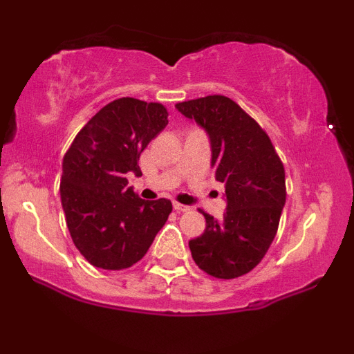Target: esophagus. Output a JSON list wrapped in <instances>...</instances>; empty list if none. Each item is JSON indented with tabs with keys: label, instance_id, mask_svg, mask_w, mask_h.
<instances>
[{
	"label": "esophagus",
	"instance_id": "esophagus-1",
	"mask_svg": "<svg viewBox=\"0 0 354 354\" xmlns=\"http://www.w3.org/2000/svg\"><path fill=\"white\" fill-rule=\"evenodd\" d=\"M173 208H174V211H178V213H183V211H188V209H189V206L181 205V203H176V201H174V203H173Z\"/></svg>",
	"mask_w": 354,
	"mask_h": 354
}]
</instances>
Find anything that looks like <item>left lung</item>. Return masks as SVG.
I'll return each instance as SVG.
<instances>
[{
  "label": "left lung",
  "instance_id": "obj_1",
  "mask_svg": "<svg viewBox=\"0 0 354 354\" xmlns=\"http://www.w3.org/2000/svg\"><path fill=\"white\" fill-rule=\"evenodd\" d=\"M176 109L208 133L211 166L226 196L223 218L200 209L206 230L189 241L191 256L214 278H238L261 261L276 236L286 201L283 163L265 129L233 100L205 96Z\"/></svg>",
  "mask_w": 354,
  "mask_h": 354
}]
</instances>
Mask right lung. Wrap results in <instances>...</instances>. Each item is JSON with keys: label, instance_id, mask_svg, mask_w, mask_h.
Instances as JSON below:
<instances>
[{"label": "right lung", "instance_id": "add662e5", "mask_svg": "<svg viewBox=\"0 0 354 354\" xmlns=\"http://www.w3.org/2000/svg\"><path fill=\"white\" fill-rule=\"evenodd\" d=\"M168 124L161 103L120 98L96 113L63 158L61 205L73 243L93 266L124 270L140 261L171 213L169 200L145 201L126 174Z\"/></svg>", "mask_w": 354, "mask_h": 354}]
</instances>
